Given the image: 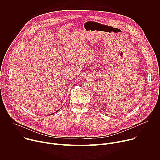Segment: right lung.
<instances>
[{"label":"right lung","instance_id":"1","mask_svg":"<svg viewBox=\"0 0 160 160\" xmlns=\"http://www.w3.org/2000/svg\"><path fill=\"white\" fill-rule=\"evenodd\" d=\"M59 110H58V111H59Z\"/></svg>","mask_w":160,"mask_h":160}]
</instances>
